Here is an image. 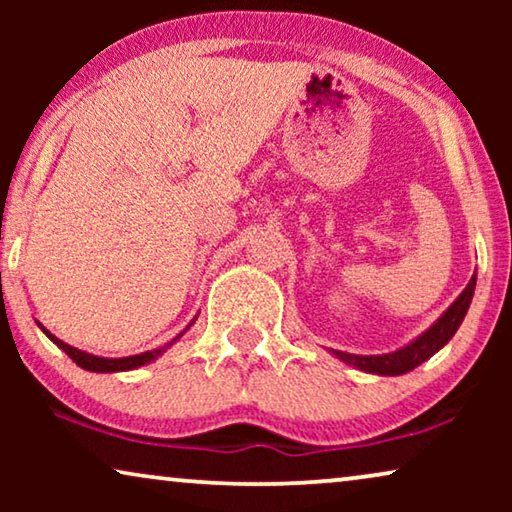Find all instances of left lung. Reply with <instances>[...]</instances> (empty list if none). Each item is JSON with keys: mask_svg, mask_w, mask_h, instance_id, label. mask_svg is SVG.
I'll use <instances>...</instances> for the list:
<instances>
[{"mask_svg": "<svg viewBox=\"0 0 512 512\" xmlns=\"http://www.w3.org/2000/svg\"><path fill=\"white\" fill-rule=\"evenodd\" d=\"M475 291V275L464 291L459 293V298L440 314V319L433 324L429 331H424L417 340H412L410 345L391 354H377V356H359V354H347V352H331L338 356L340 361L349 363V366L363 370V373H375V375H403L410 373L412 368H417L419 363L431 359L438 349H443L447 342L452 340V335L457 333V328L464 321L468 307H471Z\"/></svg>", "mask_w": 512, "mask_h": 512, "instance_id": "8db88e82", "label": "left lung"}]
</instances>
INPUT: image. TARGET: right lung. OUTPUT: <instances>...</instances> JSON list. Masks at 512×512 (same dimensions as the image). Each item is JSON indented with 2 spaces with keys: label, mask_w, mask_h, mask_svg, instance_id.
<instances>
[{
  "label": "right lung",
  "mask_w": 512,
  "mask_h": 512,
  "mask_svg": "<svg viewBox=\"0 0 512 512\" xmlns=\"http://www.w3.org/2000/svg\"><path fill=\"white\" fill-rule=\"evenodd\" d=\"M195 321V319H193ZM191 321V324H193ZM188 324V326H191ZM188 326L184 328V333L188 331ZM39 328L41 331H44L48 338H51L55 345H58L62 352H65L69 359H72L76 366H81L83 370H90V373H121V370H132V368H139V366H146V363H151V361H156L160 354L165 352L167 347H172L174 342H177L181 335L184 333H179L177 338H174L172 342H167V345H163V347H158V349H151V352H142V354H135V356H123V359H104V356H95V354H88V352H81V349H76V347H72V345H67V342H62V340H58L55 338V335L51 333V331H46L44 326L39 324Z\"/></svg>",
  "instance_id": "right-lung-1"
}]
</instances>
